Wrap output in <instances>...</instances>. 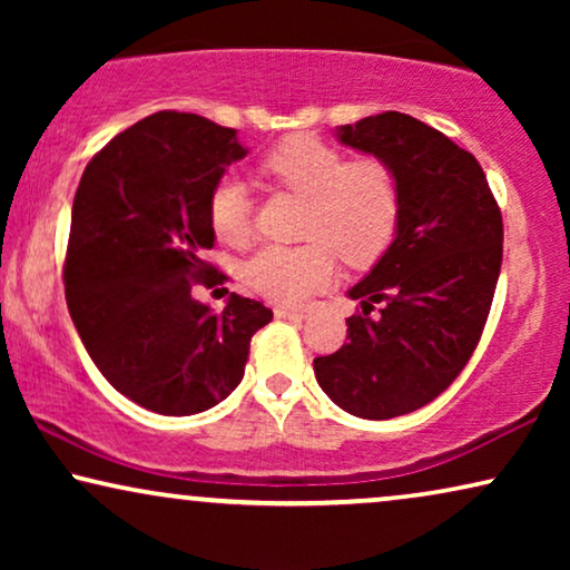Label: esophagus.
Listing matches in <instances>:
<instances>
[{"instance_id": "obj_1", "label": "esophagus", "mask_w": 570, "mask_h": 570, "mask_svg": "<svg viewBox=\"0 0 570 570\" xmlns=\"http://www.w3.org/2000/svg\"><path fill=\"white\" fill-rule=\"evenodd\" d=\"M275 316L277 318H306L308 311L306 308H293V306H277Z\"/></svg>"}]
</instances>
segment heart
Wrapping results in <instances>:
<instances>
[{
    "label": "heart",
    "mask_w": 570,
    "mask_h": 570,
    "mask_svg": "<svg viewBox=\"0 0 570 570\" xmlns=\"http://www.w3.org/2000/svg\"><path fill=\"white\" fill-rule=\"evenodd\" d=\"M262 170L308 197L301 246H264L244 267L262 298L298 306L324 291L337 272V254L353 267L371 264L392 244L402 194L392 166L379 158L347 160L314 135H293L269 150ZM209 225L217 240L244 246L252 238V194L238 176H223L209 194Z\"/></svg>",
    "instance_id": "obj_1"
}]
</instances>
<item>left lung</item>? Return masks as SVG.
<instances>
[{
	"label": "left lung",
	"instance_id": "obj_1",
	"mask_svg": "<svg viewBox=\"0 0 570 570\" xmlns=\"http://www.w3.org/2000/svg\"><path fill=\"white\" fill-rule=\"evenodd\" d=\"M334 135L392 166L402 209L392 244L347 291L363 314L337 353L316 357V381L350 415L400 417L446 392L478 347L501 275V209L474 155L407 114Z\"/></svg>",
	"mask_w": 570,
	"mask_h": 570
}]
</instances>
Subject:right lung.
<instances>
[{"mask_svg":"<svg viewBox=\"0 0 570 570\" xmlns=\"http://www.w3.org/2000/svg\"><path fill=\"white\" fill-rule=\"evenodd\" d=\"M246 155L236 129L158 111L116 135L77 186L65 262L69 316L108 384L158 415H197L244 379L272 311L230 293L223 311L191 295L225 275L209 194Z\"/></svg>","mask_w":570,"mask_h":570,"instance_id":"right-lung-1","label":"right lung"}]
</instances>
